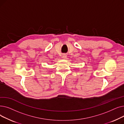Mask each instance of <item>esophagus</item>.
<instances>
[{
  "label": "esophagus",
  "instance_id": "1",
  "mask_svg": "<svg viewBox=\"0 0 124 124\" xmlns=\"http://www.w3.org/2000/svg\"><path fill=\"white\" fill-rule=\"evenodd\" d=\"M66 57H67V55H66V54H63V55H62V58L65 59V58H66Z\"/></svg>",
  "mask_w": 124,
  "mask_h": 124
}]
</instances>
